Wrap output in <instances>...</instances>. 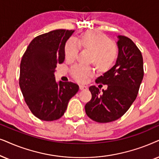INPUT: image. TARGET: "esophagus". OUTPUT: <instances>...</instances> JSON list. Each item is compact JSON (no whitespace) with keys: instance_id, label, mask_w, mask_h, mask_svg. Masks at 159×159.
Wrapping results in <instances>:
<instances>
[{"instance_id":"34e87169","label":"esophagus","mask_w":159,"mask_h":159,"mask_svg":"<svg viewBox=\"0 0 159 159\" xmlns=\"http://www.w3.org/2000/svg\"><path fill=\"white\" fill-rule=\"evenodd\" d=\"M79 89H80V90H86V89H87V87H86V86L80 85L79 86Z\"/></svg>"}]
</instances>
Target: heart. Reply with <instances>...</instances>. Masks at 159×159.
<instances>
[{"instance_id":"heart-1","label":"heart","mask_w":159,"mask_h":159,"mask_svg":"<svg viewBox=\"0 0 159 159\" xmlns=\"http://www.w3.org/2000/svg\"><path fill=\"white\" fill-rule=\"evenodd\" d=\"M78 46L91 53L89 62L94 65L99 73H106L112 68L117 60L118 50L111 39L104 33L97 31H86L75 39ZM65 57L69 62L75 60L78 47L72 40H68L64 46ZM71 74L76 81L86 82L93 75L90 67L75 65L71 68Z\"/></svg>"}]
</instances>
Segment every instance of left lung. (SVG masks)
<instances>
[{"label": "left lung", "mask_w": 159, "mask_h": 159, "mask_svg": "<svg viewBox=\"0 0 159 159\" xmlns=\"http://www.w3.org/2000/svg\"><path fill=\"white\" fill-rule=\"evenodd\" d=\"M118 56L116 65L97 84L107 85L106 90L89 87L92 99L85 105L86 115L94 121L108 123L124 116L138 94L144 75L142 53L128 37L118 35Z\"/></svg>", "instance_id": "obj_1"}]
</instances>
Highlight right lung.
I'll list each match as a JSON object with an SVG mask.
<instances>
[{
	"mask_svg": "<svg viewBox=\"0 0 159 159\" xmlns=\"http://www.w3.org/2000/svg\"><path fill=\"white\" fill-rule=\"evenodd\" d=\"M73 32L60 29L40 35L22 56L19 84L29 109L41 120L52 121L62 117L79 89L72 81L57 84L54 74L57 65L64 62L65 44Z\"/></svg>",
	"mask_w": 159,
	"mask_h": 159,
	"instance_id": "right-lung-1",
	"label": "right lung"
}]
</instances>
